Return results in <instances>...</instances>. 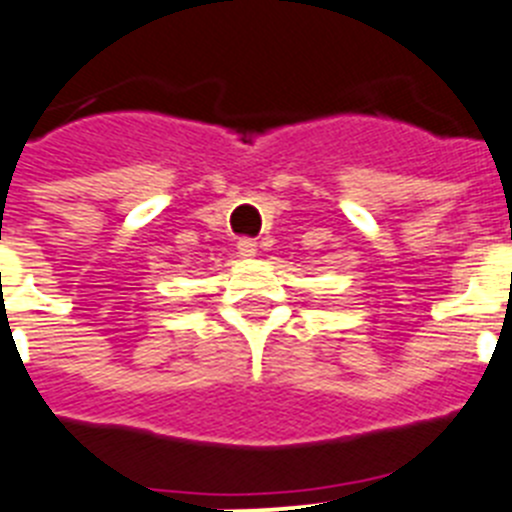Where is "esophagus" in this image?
Returning a JSON list of instances; mask_svg holds the SVG:
<instances>
[{
	"label": "esophagus",
	"mask_w": 512,
	"mask_h": 512,
	"mask_svg": "<svg viewBox=\"0 0 512 512\" xmlns=\"http://www.w3.org/2000/svg\"><path fill=\"white\" fill-rule=\"evenodd\" d=\"M256 251H259V246H256V241H251V238L238 241V256H241V259H251V256H256Z\"/></svg>",
	"instance_id": "1"
}]
</instances>
